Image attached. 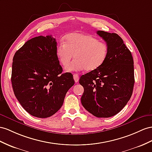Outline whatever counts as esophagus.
Masks as SVG:
<instances>
[{
	"mask_svg": "<svg viewBox=\"0 0 152 152\" xmlns=\"http://www.w3.org/2000/svg\"><path fill=\"white\" fill-rule=\"evenodd\" d=\"M73 77H74V80H75V82H76V83L78 82V81H79V76L77 75V74H74Z\"/></svg>",
	"mask_w": 152,
	"mask_h": 152,
	"instance_id": "esophagus-1",
	"label": "esophagus"
}]
</instances>
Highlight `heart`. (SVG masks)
I'll return each mask as SVG.
<instances>
[{"mask_svg": "<svg viewBox=\"0 0 152 152\" xmlns=\"http://www.w3.org/2000/svg\"><path fill=\"white\" fill-rule=\"evenodd\" d=\"M108 45L103 42L88 34L72 33L66 35L64 42L56 47V54L60 64L66 67L73 58L76 60L65 68L67 72H78L86 70L94 71L106 60Z\"/></svg>", "mask_w": 152, "mask_h": 152, "instance_id": "b5f03b06", "label": "heart"}]
</instances>
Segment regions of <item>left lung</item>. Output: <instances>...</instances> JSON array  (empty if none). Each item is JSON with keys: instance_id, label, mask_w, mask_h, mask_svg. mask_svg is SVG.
Masks as SVG:
<instances>
[{"instance_id": "8db88e82", "label": "left lung", "mask_w": 152, "mask_h": 152, "mask_svg": "<svg viewBox=\"0 0 152 152\" xmlns=\"http://www.w3.org/2000/svg\"><path fill=\"white\" fill-rule=\"evenodd\" d=\"M107 42L108 56L98 69L80 77L84 88L81 102L97 118H110L121 110L130 100L134 80L132 53L118 34L98 31Z\"/></svg>"}]
</instances>
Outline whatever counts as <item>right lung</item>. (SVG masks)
Segmentation results:
<instances>
[{"instance_id": "right-lung-1", "label": "right lung", "mask_w": 152, "mask_h": 152, "mask_svg": "<svg viewBox=\"0 0 152 152\" xmlns=\"http://www.w3.org/2000/svg\"><path fill=\"white\" fill-rule=\"evenodd\" d=\"M52 36L26 42L13 58L11 83L15 96L31 115L46 118L60 110L75 84L71 73H62Z\"/></svg>"}]
</instances>
